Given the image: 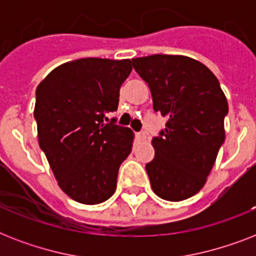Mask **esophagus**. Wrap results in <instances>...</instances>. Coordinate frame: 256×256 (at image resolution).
Returning a JSON list of instances; mask_svg holds the SVG:
<instances>
[{"label":"esophagus","instance_id":"obj_1","mask_svg":"<svg viewBox=\"0 0 256 256\" xmlns=\"http://www.w3.org/2000/svg\"><path fill=\"white\" fill-rule=\"evenodd\" d=\"M138 136H140V140H148V134H146V132H144V130L138 132Z\"/></svg>","mask_w":256,"mask_h":256}]
</instances>
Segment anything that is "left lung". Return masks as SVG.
<instances>
[{"instance_id": "left-lung-1", "label": "left lung", "mask_w": 256, "mask_h": 256, "mask_svg": "<svg viewBox=\"0 0 256 256\" xmlns=\"http://www.w3.org/2000/svg\"><path fill=\"white\" fill-rule=\"evenodd\" d=\"M132 62L150 88L154 112L168 120L146 164L152 190L171 202L190 198L206 183L224 142L226 96L211 70L190 57L154 54Z\"/></svg>"}]
</instances>
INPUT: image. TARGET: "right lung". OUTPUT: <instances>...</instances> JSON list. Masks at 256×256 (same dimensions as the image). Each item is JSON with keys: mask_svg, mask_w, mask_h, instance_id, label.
I'll return each mask as SVG.
<instances>
[{"mask_svg": "<svg viewBox=\"0 0 256 256\" xmlns=\"http://www.w3.org/2000/svg\"><path fill=\"white\" fill-rule=\"evenodd\" d=\"M130 73V60L81 58L56 68L36 90L40 148L62 191L80 203L108 200L132 152V130L116 118L104 122Z\"/></svg>", "mask_w": 256, "mask_h": 256, "instance_id": "right-lung-1", "label": "right lung"}]
</instances>
